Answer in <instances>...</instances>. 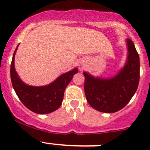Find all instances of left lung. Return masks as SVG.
Returning a JSON list of instances; mask_svg holds the SVG:
<instances>
[{
	"label": "left lung",
	"instance_id": "obj_1",
	"mask_svg": "<svg viewBox=\"0 0 150 150\" xmlns=\"http://www.w3.org/2000/svg\"><path fill=\"white\" fill-rule=\"evenodd\" d=\"M128 56L125 65L112 78L94 77L83 72L84 91L88 104L102 112L112 113L126 106L139 82V57L132 40H126Z\"/></svg>",
	"mask_w": 150,
	"mask_h": 150
}]
</instances>
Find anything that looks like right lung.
<instances>
[{"label": "right lung", "instance_id": "obj_1", "mask_svg": "<svg viewBox=\"0 0 150 150\" xmlns=\"http://www.w3.org/2000/svg\"><path fill=\"white\" fill-rule=\"evenodd\" d=\"M19 46V45H18ZM18 46L13 54L11 64V79L12 86L22 104L38 114H48L57 110L62 103L64 90L78 68L62 74L51 83L43 86H29L22 82L15 70L14 58Z\"/></svg>", "mask_w": 150, "mask_h": 150}]
</instances>
